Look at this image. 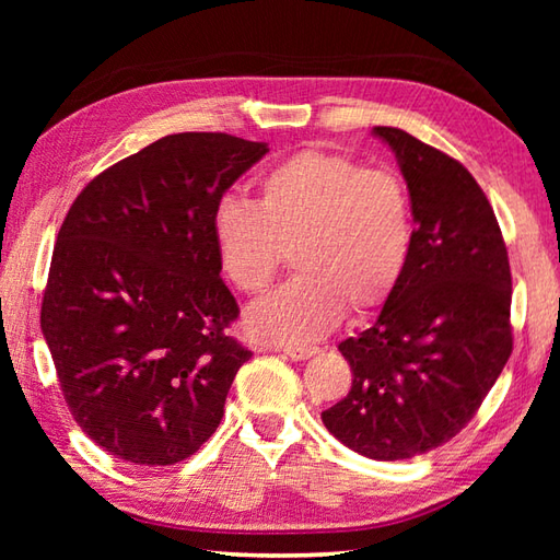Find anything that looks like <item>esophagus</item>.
Returning a JSON list of instances; mask_svg holds the SVG:
<instances>
[{
	"label": "esophagus",
	"mask_w": 560,
	"mask_h": 560,
	"mask_svg": "<svg viewBox=\"0 0 560 560\" xmlns=\"http://www.w3.org/2000/svg\"><path fill=\"white\" fill-rule=\"evenodd\" d=\"M319 349H315V347H283V353L289 355V359H293V361H305V359H311V355H315Z\"/></svg>",
	"instance_id": "obj_1"
}]
</instances>
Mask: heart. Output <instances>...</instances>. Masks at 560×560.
<instances>
[{
    "instance_id": "heart-1",
    "label": "heart",
    "mask_w": 560,
    "mask_h": 560,
    "mask_svg": "<svg viewBox=\"0 0 560 560\" xmlns=\"http://www.w3.org/2000/svg\"><path fill=\"white\" fill-rule=\"evenodd\" d=\"M211 235L225 277L253 295L269 289L293 253L301 273L249 307L245 329L295 347L325 337L347 305L363 315L389 299L407 269L413 223L395 173L303 149L259 177L257 205L223 197Z\"/></svg>"
}]
</instances>
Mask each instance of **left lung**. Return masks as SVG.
I'll list each match as a JSON object with an SVG mask.
<instances>
[{
	"instance_id": "left-lung-1",
	"label": "left lung",
	"mask_w": 560,
	"mask_h": 560,
	"mask_svg": "<svg viewBox=\"0 0 560 560\" xmlns=\"http://www.w3.org/2000/svg\"><path fill=\"white\" fill-rule=\"evenodd\" d=\"M395 151L416 221L411 255L375 323L339 343L353 383L323 411L339 443L371 459H409L455 438L513 353L508 249L471 173L397 127Z\"/></svg>"
}]
</instances>
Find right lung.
Listing matches in <instances>:
<instances>
[{
	"label": "right lung",
	"instance_id": "obj_1",
	"mask_svg": "<svg viewBox=\"0 0 560 560\" xmlns=\"http://www.w3.org/2000/svg\"><path fill=\"white\" fill-rule=\"evenodd\" d=\"M261 141L168 135L93 177L57 233L40 327L67 407L117 459L165 467L207 443L253 351L211 235Z\"/></svg>",
	"mask_w": 560,
	"mask_h": 560
}]
</instances>
